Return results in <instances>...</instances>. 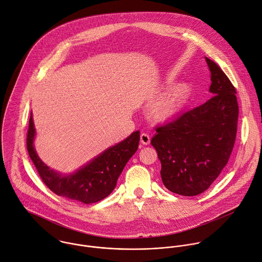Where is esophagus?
Masks as SVG:
<instances>
[{
  "instance_id": "esophagus-1",
  "label": "esophagus",
  "mask_w": 262,
  "mask_h": 262,
  "mask_svg": "<svg viewBox=\"0 0 262 262\" xmlns=\"http://www.w3.org/2000/svg\"><path fill=\"white\" fill-rule=\"evenodd\" d=\"M140 141H141V143L144 144V145L149 144V142H150V137H149V135H148L147 133H141V135H140Z\"/></svg>"
}]
</instances>
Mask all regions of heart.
Returning a JSON list of instances; mask_svg holds the SVG:
<instances>
[{"instance_id":"1","label":"heart","mask_w":262,"mask_h":262,"mask_svg":"<svg viewBox=\"0 0 262 262\" xmlns=\"http://www.w3.org/2000/svg\"><path fill=\"white\" fill-rule=\"evenodd\" d=\"M189 94V87L185 84L176 86L170 94L159 101L151 108V117L155 120L163 121L180 111Z\"/></svg>"}]
</instances>
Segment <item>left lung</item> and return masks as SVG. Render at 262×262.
Wrapping results in <instances>:
<instances>
[{
    "label": "left lung",
    "mask_w": 262,
    "mask_h": 262,
    "mask_svg": "<svg viewBox=\"0 0 262 262\" xmlns=\"http://www.w3.org/2000/svg\"><path fill=\"white\" fill-rule=\"evenodd\" d=\"M212 97L204 104L156 127L151 145L161 162L164 185L181 195L202 193L214 182L232 151L238 105L236 91L223 71L206 57Z\"/></svg>",
    "instance_id": "8db88e82"
}]
</instances>
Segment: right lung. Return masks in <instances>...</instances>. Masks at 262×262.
<instances>
[{
  "label": "right lung",
  "instance_id": "1",
  "mask_svg": "<svg viewBox=\"0 0 262 262\" xmlns=\"http://www.w3.org/2000/svg\"><path fill=\"white\" fill-rule=\"evenodd\" d=\"M35 134L36 130L31 114L27 147L43 182L57 195L84 204L101 201L115 189L120 174L137 150L140 139L139 131L133 132L125 140L107 148L74 174L63 176L51 170L38 157L34 147Z\"/></svg>",
  "mask_w": 262,
  "mask_h": 262
}]
</instances>
